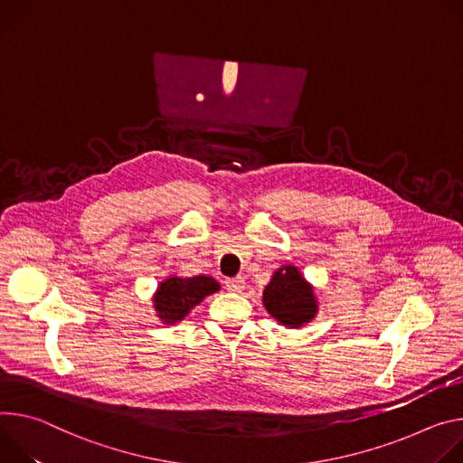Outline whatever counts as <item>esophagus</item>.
Segmentation results:
<instances>
[{
  "label": "esophagus",
  "instance_id": "34e87169",
  "mask_svg": "<svg viewBox=\"0 0 463 463\" xmlns=\"http://www.w3.org/2000/svg\"><path fill=\"white\" fill-rule=\"evenodd\" d=\"M226 288L230 290V292H241L242 288H244V278H230V279H226Z\"/></svg>",
  "mask_w": 463,
  "mask_h": 463
}]
</instances>
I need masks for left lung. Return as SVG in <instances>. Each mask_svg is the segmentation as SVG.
Returning <instances> with one entry per match:
<instances>
[{"instance_id":"obj_1","label":"left lung","mask_w":463,"mask_h":463,"mask_svg":"<svg viewBox=\"0 0 463 463\" xmlns=\"http://www.w3.org/2000/svg\"><path fill=\"white\" fill-rule=\"evenodd\" d=\"M263 305L270 317L287 327L309 324L318 311L313 287L296 267H281L263 290Z\"/></svg>"}]
</instances>
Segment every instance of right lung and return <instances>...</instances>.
<instances>
[{"label": "right lung", "mask_w": 463, "mask_h": 463, "mask_svg": "<svg viewBox=\"0 0 463 463\" xmlns=\"http://www.w3.org/2000/svg\"><path fill=\"white\" fill-rule=\"evenodd\" d=\"M219 288L221 285L210 276L169 278L158 285L154 294V309L158 311L160 320L175 324L184 320L194 305Z\"/></svg>", "instance_id": "obj_1"}]
</instances>
